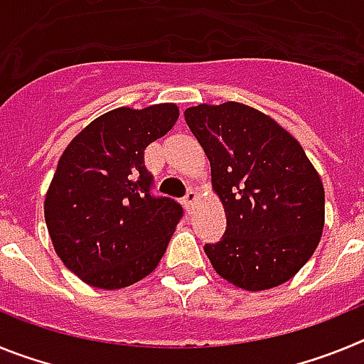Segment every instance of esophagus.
<instances>
[{
    "instance_id": "obj_1",
    "label": "esophagus",
    "mask_w": 364,
    "mask_h": 364,
    "mask_svg": "<svg viewBox=\"0 0 364 364\" xmlns=\"http://www.w3.org/2000/svg\"><path fill=\"white\" fill-rule=\"evenodd\" d=\"M198 200V195L195 189H188V193H186V197L182 198V204L186 205V210H191L193 204Z\"/></svg>"
}]
</instances>
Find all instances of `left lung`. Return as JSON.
<instances>
[{
	"mask_svg": "<svg viewBox=\"0 0 364 364\" xmlns=\"http://www.w3.org/2000/svg\"><path fill=\"white\" fill-rule=\"evenodd\" d=\"M211 164L226 231L204 252L215 272L250 291L290 281L324 226V189L301 144L264 112L237 102L184 112Z\"/></svg>",
	"mask_w": 364,
	"mask_h": 364,
	"instance_id": "1",
	"label": "left lung"
}]
</instances>
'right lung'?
Returning <instances> with one entry per match:
<instances>
[{
    "mask_svg": "<svg viewBox=\"0 0 364 364\" xmlns=\"http://www.w3.org/2000/svg\"><path fill=\"white\" fill-rule=\"evenodd\" d=\"M176 120L175 104L114 109L63 151L45 197V222L58 257L87 284L131 286L166 253L184 210L153 195L144 151Z\"/></svg>",
    "mask_w": 364,
    "mask_h": 364,
    "instance_id": "right-lung-1",
    "label": "right lung"
}]
</instances>
